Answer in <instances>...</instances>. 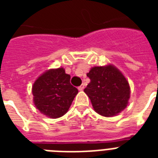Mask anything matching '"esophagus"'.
<instances>
[{
  "mask_svg": "<svg viewBox=\"0 0 158 158\" xmlns=\"http://www.w3.org/2000/svg\"><path fill=\"white\" fill-rule=\"evenodd\" d=\"M84 84H82V85H80V86L78 88V89H79V91H82V90H84Z\"/></svg>",
  "mask_w": 158,
  "mask_h": 158,
  "instance_id": "1",
  "label": "esophagus"
}]
</instances>
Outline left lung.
Wrapping results in <instances>:
<instances>
[{"label": "left lung", "instance_id": "8db88e82", "mask_svg": "<svg viewBox=\"0 0 158 158\" xmlns=\"http://www.w3.org/2000/svg\"><path fill=\"white\" fill-rule=\"evenodd\" d=\"M90 79L84 89L94 110L106 117L119 114L128 105L130 89L122 73L113 65L96 66L87 74Z\"/></svg>", "mask_w": 158, "mask_h": 158}]
</instances>
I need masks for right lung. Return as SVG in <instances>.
<instances>
[{"label":"right lung","mask_w":158,"mask_h":158,"mask_svg":"<svg viewBox=\"0 0 158 158\" xmlns=\"http://www.w3.org/2000/svg\"><path fill=\"white\" fill-rule=\"evenodd\" d=\"M33 102L41 113L59 118L68 111L78 89L70 84V75L63 68L49 69L33 84Z\"/></svg>","instance_id":"obj_1"}]
</instances>
